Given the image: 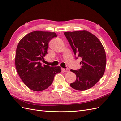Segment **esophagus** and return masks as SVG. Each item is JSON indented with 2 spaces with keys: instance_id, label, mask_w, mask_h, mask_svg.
<instances>
[{
  "instance_id": "34e87169",
  "label": "esophagus",
  "mask_w": 121,
  "mask_h": 121,
  "mask_svg": "<svg viewBox=\"0 0 121 121\" xmlns=\"http://www.w3.org/2000/svg\"><path fill=\"white\" fill-rule=\"evenodd\" d=\"M62 70L64 72H66V73H67V72H69V69H62Z\"/></svg>"
}]
</instances>
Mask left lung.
I'll use <instances>...</instances> for the list:
<instances>
[{
	"mask_svg": "<svg viewBox=\"0 0 121 121\" xmlns=\"http://www.w3.org/2000/svg\"><path fill=\"white\" fill-rule=\"evenodd\" d=\"M64 34L75 58L82 59L80 69H71L76 75V80L70 86L77 90H86L93 86L104 74L106 64L104 48L96 36L87 31L65 32Z\"/></svg>",
	"mask_w": 121,
	"mask_h": 121,
	"instance_id": "obj_1",
	"label": "left lung"
}]
</instances>
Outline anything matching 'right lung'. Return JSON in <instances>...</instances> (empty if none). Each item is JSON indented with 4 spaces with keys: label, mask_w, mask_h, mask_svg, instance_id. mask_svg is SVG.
I'll list each match as a JSON object with an SVG mask.
<instances>
[{
    "label": "right lung",
    "mask_w": 121,
    "mask_h": 121,
    "mask_svg": "<svg viewBox=\"0 0 121 121\" xmlns=\"http://www.w3.org/2000/svg\"><path fill=\"white\" fill-rule=\"evenodd\" d=\"M57 37L55 32L35 31L25 35L16 48L15 66L19 77L27 87L41 91L52 85L61 67L50 66L41 63L47 54L49 41Z\"/></svg>",
    "instance_id": "obj_1"
}]
</instances>
